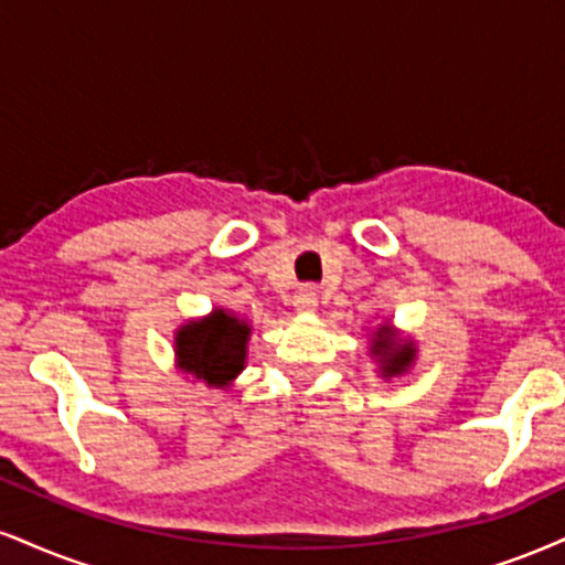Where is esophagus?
Here are the masks:
<instances>
[{
  "mask_svg": "<svg viewBox=\"0 0 565 565\" xmlns=\"http://www.w3.org/2000/svg\"><path fill=\"white\" fill-rule=\"evenodd\" d=\"M295 310L297 312H316V308H318V295L316 291H312L310 287H302L300 291H297L295 295Z\"/></svg>",
  "mask_w": 565,
  "mask_h": 565,
  "instance_id": "esophagus-1",
  "label": "esophagus"
}]
</instances>
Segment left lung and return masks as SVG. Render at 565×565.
<instances>
[{
    "instance_id": "obj_1",
    "label": "left lung",
    "mask_w": 565,
    "mask_h": 565,
    "mask_svg": "<svg viewBox=\"0 0 565 565\" xmlns=\"http://www.w3.org/2000/svg\"><path fill=\"white\" fill-rule=\"evenodd\" d=\"M371 358L379 363L384 379L405 373L416 360V344L411 339H397L394 337L392 326L382 323L371 337Z\"/></svg>"
}]
</instances>
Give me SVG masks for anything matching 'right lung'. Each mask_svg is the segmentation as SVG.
Listing matches in <instances>:
<instances>
[{"mask_svg":"<svg viewBox=\"0 0 565 565\" xmlns=\"http://www.w3.org/2000/svg\"><path fill=\"white\" fill-rule=\"evenodd\" d=\"M253 326L234 312L215 308L207 318L183 323L175 331V365L207 386H228L247 363Z\"/></svg>","mask_w":565,"mask_h":565,"instance_id":"1","label":"right lung"}]
</instances>
